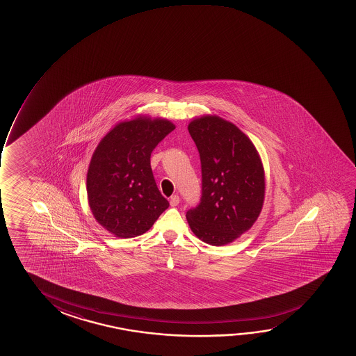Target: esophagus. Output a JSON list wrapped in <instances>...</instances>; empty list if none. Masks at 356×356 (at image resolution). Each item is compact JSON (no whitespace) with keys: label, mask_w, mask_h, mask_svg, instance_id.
I'll use <instances>...</instances> for the list:
<instances>
[{"label":"esophagus","mask_w":356,"mask_h":356,"mask_svg":"<svg viewBox=\"0 0 356 356\" xmlns=\"http://www.w3.org/2000/svg\"><path fill=\"white\" fill-rule=\"evenodd\" d=\"M180 203V197L179 195H172L170 198V205L171 207H176V205H179Z\"/></svg>","instance_id":"obj_1"}]
</instances>
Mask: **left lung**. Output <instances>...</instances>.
<instances>
[{
	"mask_svg": "<svg viewBox=\"0 0 356 356\" xmlns=\"http://www.w3.org/2000/svg\"><path fill=\"white\" fill-rule=\"evenodd\" d=\"M188 131L200 152L202 198L186 218L205 243H232L253 226L263 209V163L249 137L218 115L195 118Z\"/></svg>",
	"mask_w": 356,
	"mask_h": 356,
	"instance_id": "8db88e82",
	"label": "left lung"
}]
</instances>
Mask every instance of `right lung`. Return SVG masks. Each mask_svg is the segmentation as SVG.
Segmentation results:
<instances>
[{
	"instance_id": "1",
	"label": "right lung",
	"mask_w": 356,
	"mask_h": 356,
	"mask_svg": "<svg viewBox=\"0 0 356 356\" xmlns=\"http://www.w3.org/2000/svg\"><path fill=\"white\" fill-rule=\"evenodd\" d=\"M174 129L168 119L138 115L118 122L98 143L86 191L93 218L109 234L119 238L143 234L168 209L153 177L151 153Z\"/></svg>"
}]
</instances>
